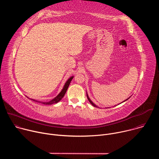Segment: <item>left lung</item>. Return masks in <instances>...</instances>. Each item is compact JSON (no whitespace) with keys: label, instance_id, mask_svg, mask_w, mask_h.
Instances as JSON below:
<instances>
[{"label":"left lung","instance_id":"left-lung-1","mask_svg":"<svg viewBox=\"0 0 159 159\" xmlns=\"http://www.w3.org/2000/svg\"><path fill=\"white\" fill-rule=\"evenodd\" d=\"M87 99H88V100H89V101L90 102V104H92L93 106H94V107H97V106H96V105H95V104H94L91 101V100H90V99H89V96H87ZM128 99H129V98H128ZM128 99H127L126 100H128ZM126 100H125V101H126Z\"/></svg>","mask_w":159,"mask_h":159}]
</instances>
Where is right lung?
Listing matches in <instances>:
<instances>
[{"instance_id":"add662e5","label":"right lung","mask_w":159,"mask_h":159,"mask_svg":"<svg viewBox=\"0 0 159 159\" xmlns=\"http://www.w3.org/2000/svg\"><path fill=\"white\" fill-rule=\"evenodd\" d=\"M73 78H74V77H71L69 80H68L66 82V83H65V84L62 90H61V91L60 92V93L56 98H55L53 100L50 101V102H42V104H47V105H51V104H55V103H57L58 102H59L63 98L64 95L65 94L66 90H67V89H68V87H69V84H70V82H71V80H72ZM31 100H33L34 101H36V102H38L37 101H35V100H33V99H31Z\"/></svg>"}]
</instances>
